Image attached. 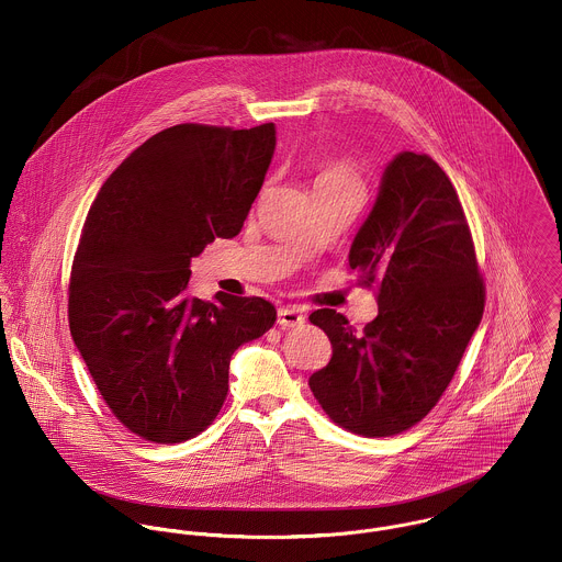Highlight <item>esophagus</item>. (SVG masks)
I'll list each match as a JSON object with an SVG mask.
<instances>
[{
	"mask_svg": "<svg viewBox=\"0 0 562 562\" xmlns=\"http://www.w3.org/2000/svg\"><path fill=\"white\" fill-rule=\"evenodd\" d=\"M279 326L281 328H292V326H301L305 322V314L301 307H281L279 310Z\"/></svg>",
	"mask_w": 562,
	"mask_h": 562,
	"instance_id": "esophagus-1",
	"label": "esophagus"
}]
</instances>
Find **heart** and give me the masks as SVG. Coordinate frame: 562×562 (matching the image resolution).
Segmentation results:
<instances>
[{"label": "heart", "mask_w": 562, "mask_h": 562, "mask_svg": "<svg viewBox=\"0 0 562 562\" xmlns=\"http://www.w3.org/2000/svg\"><path fill=\"white\" fill-rule=\"evenodd\" d=\"M316 183H357L355 175L344 164H328L316 177Z\"/></svg>", "instance_id": "obj_1"}]
</instances>
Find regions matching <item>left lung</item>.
Wrapping results in <instances>:
<instances>
[{
    "mask_svg": "<svg viewBox=\"0 0 562 562\" xmlns=\"http://www.w3.org/2000/svg\"><path fill=\"white\" fill-rule=\"evenodd\" d=\"M348 263L376 283L379 316L363 330L333 310L310 316L333 346L310 387L337 426L398 435L441 398L484 312L461 201L430 156L402 151L385 166Z\"/></svg>",
    "mask_w": 562,
    "mask_h": 562,
    "instance_id": "8db88e82",
    "label": "left lung"
}]
</instances>
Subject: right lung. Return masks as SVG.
Segmentation results:
<instances>
[{
	"mask_svg": "<svg viewBox=\"0 0 562 562\" xmlns=\"http://www.w3.org/2000/svg\"><path fill=\"white\" fill-rule=\"evenodd\" d=\"M274 147V123L168 127L121 161L88 210L71 335L105 404L149 441L205 430L227 396L232 355L277 321L257 296L205 303L186 292L192 257L240 234Z\"/></svg>",
	"mask_w": 562,
	"mask_h": 562,
	"instance_id": "add662e5",
	"label": "right lung"
}]
</instances>
